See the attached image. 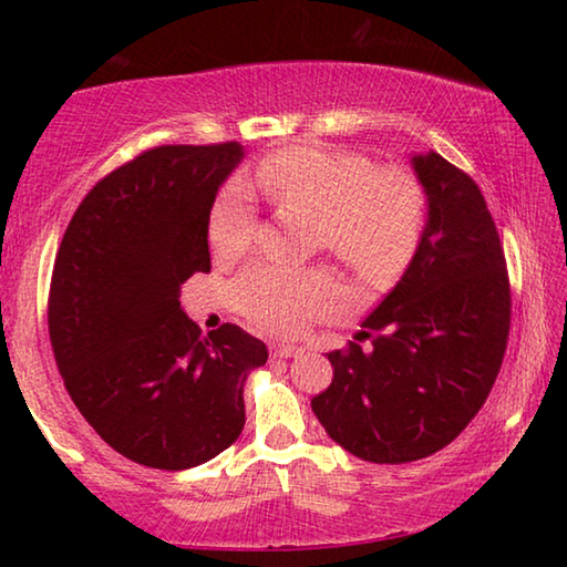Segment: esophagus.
I'll use <instances>...</instances> for the list:
<instances>
[{"label":"esophagus","mask_w":567,"mask_h":567,"mask_svg":"<svg viewBox=\"0 0 567 567\" xmlns=\"http://www.w3.org/2000/svg\"><path fill=\"white\" fill-rule=\"evenodd\" d=\"M272 358H300V354L305 352L300 344H272Z\"/></svg>","instance_id":"34e87169"}]
</instances>
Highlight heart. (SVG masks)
I'll return each instance as SVG.
<instances>
[{"label": "heart", "instance_id": "obj_1", "mask_svg": "<svg viewBox=\"0 0 567 567\" xmlns=\"http://www.w3.org/2000/svg\"><path fill=\"white\" fill-rule=\"evenodd\" d=\"M255 179L272 203L315 217L318 243L368 282L398 275L425 227L417 182L398 167L372 169L354 152L292 145L267 155ZM252 197L243 182H229L209 213V245L233 260L252 243ZM233 300L257 330L297 334L307 322L342 310L344 287L330 270L260 262L233 282Z\"/></svg>", "mask_w": 567, "mask_h": 567}]
</instances>
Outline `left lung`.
<instances>
[{"label":"left lung","instance_id":"1","mask_svg":"<svg viewBox=\"0 0 567 567\" xmlns=\"http://www.w3.org/2000/svg\"><path fill=\"white\" fill-rule=\"evenodd\" d=\"M427 225L408 272L358 342L328 354L332 385L312 398L328 435L368 463H412L463 433L495 385L511 334V277L475 179L437 152L412 157Z\"/></svg>","mask_w":567,"mask_h":567}]
</instances>
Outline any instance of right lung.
<instances>
[{
    "mask_svg": "<svg viewBox=\"0 0 567 567\" xmlns=\"http://www.w3.org/2000/svg\"><path fill=\"white\" fill-rule=\"evenodd\" d=\"M239 142L162 145L94 185L64 229L47 300L52 352L76 410L132 463L187 470L235 443L243 388L267 362L237 324L203 334L179 307L209 272V209Z\"/></svg>",
    "mask_w": 567,
    "mask_h": 567,
    "instance_id": "obj_1",
    "label": "right lung"
}]
</instances>
